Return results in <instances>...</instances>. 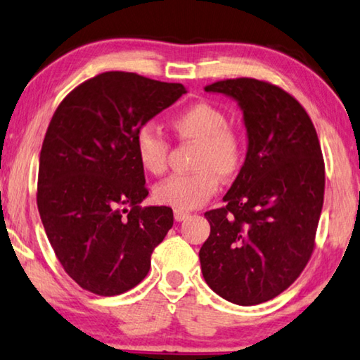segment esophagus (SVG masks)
Segmentation results:
<instances>
[{
  "label": "esophagus",
  "mask_w": 360,
  "mask_h": 360,
  "mask_svg": "<svg viewBox=\"0 0 360 360\" xmlns=\"http://www.w3.org/2000/svg\"><path fill=\"white\" fill-rule=\"evenodd\" d=\"M189 217V212L184 210H174V219L176 221H184V219Z\"/></svg>",
  "instance_id": "esophagus-1"
}]
</instances>
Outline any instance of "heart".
I'll return each instance as SVG.
<instances>
[{"mask_svg": "<svg viewBox=\"0 0 360 360\" xmlns=\"http://www.w3.org/2000/svg\"><path fill=\"white\" fill-rule=\"evenodd\" d=\"M229 121L217 106L195 103L178 112L171 121L181 141L197 143L194 169L191 174H174L155 187V198L176 210H194L202 207L218 191V175L234 174L243 163V141L228 127ZM139 163L147 173L160 176L168 165L169 142L157 127L146 124L136 134Z\"/></svg>", "mask_w": 360, "mask_h": 360, "instance_id": "b5f03b06", "label": "heart"}]
</instances>
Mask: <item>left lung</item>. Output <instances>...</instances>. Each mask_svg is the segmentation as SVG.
Here are the masks:
<instances>
[{"label":"left lung","mask_w":360,"mask_h":360,"mask_svg":"<svg viewBox=\"0 0 360 360\" xmlns=\"http://www.w3.org/2000/svg\"><path fill=\"white\" fill-rule=\"evenodd\" d=\"M205 92L238 101L248 153L226 205L205 213L202 275L229 302L257 305L291 286L314 252L325 192L320 142L307 111L276 85L240 77Z\"/></svg>","instance_id":"8db88e82"}]
</instances>
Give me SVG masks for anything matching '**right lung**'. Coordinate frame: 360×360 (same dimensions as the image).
I'll list each match as a JSON object with an SVG mask.
<instances>
[{"label": "right lung", "instance_id": "1", "mask_svg": "<svg viewBox=\"0 0 360 360\" xmlns=\"http://www.w3.org/2000/svg\"><path fill=\"white\" fill-rule=\"evenodd\" d=\"M184 94L182 84L110 71L80 84L53 115L37 205L58 260L80 288L116 296L147 276L174 218L169 207L139 205L148 191L134 141Z\"/></svg>", "mask_w": 360, "mask_h": 360}]
</instances>
